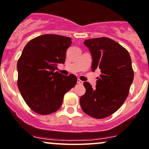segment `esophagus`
I'll use <instances>...</instances> for the list:
<instances>
[{"label":"esophagus","instance_id":"obj_1","mask_svg":"<svg viewBox=\"0 0 149 149\" xmlns=\"http://www.w3.org/2000/svg\"><path fill=\"white\" fill-rule=\"evenodd\" d=\"M77 83L79 84H83L84 81H83L80 80V79H77Z\"/></svg>","mask_w":149,"mask_h":149}]
</instances>
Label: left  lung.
I'll return each instance as SVG.
<instances>
[{
	"instance_id": "left-lung-1",
	"label": "left lung",
	"mask_w": 149,
	"mask_h": 149,
	"mask_svg": "<svg viewBox=\"0 0 149 149\" xmlns=\"http://www.w3.org/2000/svg\"><path fill=\"white\" fill-rule=\"evenodd\" d=\"M92 55V68L100 69L95 89L84 82L86 92L80 98L84 113L95 119H103L115 113L122 105L133 81L134 72L129 52L111 38L85 40Z\"/></svg>"
}]
</instances>
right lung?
<instances>
[{"label": "right lung", "mask_w": 149, "mask_h": 149, "mask_svg": "<svg viewBox=\"0 0 149 149\" xmlns=\"http://www.w3.org/2000/svg\"><path fill=\"white\" fill-rule=\"evenodd\" d=\"M71 38L46 34L29 41L17 62L19 92L27 105L36 113L47 115L61 107L65 94L76 85L73 74L56 72L64 64Z\"/></svg>", "instance_id": "obj_1"}]
</instances>
